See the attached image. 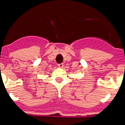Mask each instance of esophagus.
<instances>
[{
	"instance_id": "34e87169",
	"label": "esophagus",
	"mask_w": 125,
	"mask_h": 125,
	"mask_svg": "<svg viewBox=\"0 0 125 125\" xmlns=\"http://www.w3.org/2000/svg\"><path fill=\"white\" fill-rule=\"evenodd\" d=\"M58 67H59V68H62V67H63V64H58Z\"/></svg>"
}]
</instances>
